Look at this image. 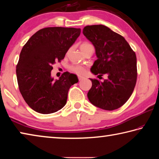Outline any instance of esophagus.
I'll use <instances>...</instances> for the list:
<instances>
[{
    "label": "esophagus",
    "mask_w": 159,
    "mask_h": 159,
    "mask_svg": "<svg viewBox=\"0 0 159 159\" xmlns=\"http://www.w3.org/2000/svg\"><path fill=\"white\" fill-rule=\"evenodd\" d=\"M78 79H79V80H83V79H84V77L81 76H78Z\"/></svg>",
    "instance_id": "esophagus-1"
}]
</instances>
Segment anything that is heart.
<instances>
[{"label": "heart", "instance_id": "1", "mask_svg": "<svg viewBox=\"0 0 159 159\" xmlns=\"http://www.w3.org/2000/svg\"><path fill=\"white\" fill-rule=\"evenodd\" d=\"M90 46H92V45L89 43L84 42V43H83L81 45H80V50H81V51H83V50H85V48L90 47ZM69 69L70 71H73V72H74V73H76L78 74H81L85 72V68L80 65H71L69 67Z\"/></svg>", "mask_w": 159, "mask_h": 159}]
</instances>
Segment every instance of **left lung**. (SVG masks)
<instances>
[{
  "instance_id": "8db88e82",
  "label": "left lung",
  "mask_w": 159,
  "mask_h": 159,
  "mask_svg": "<svg viewBox=\"0 0 159 159\" xmlns=\"http://www.w3.org/2000/svg\"><path fill=\"white\" fill-rule=\"evenodd\" d=\"M84 36L95 48L98 60L90 69L93 74H107L103 82L91 79L88 98L93 105L112 111L122 107L130 98L137 81L135 52L120 34L106 26H86Z\"/></svg>"
}]
</instances>
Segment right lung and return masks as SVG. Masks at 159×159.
Instances as JSON below:
<instances>
[{
  "label": "right lung",
  "instance_id": "right-lung-1",
  "mask_svg": "<svg viewBox=\"0 0 159 159\" xmlns=\"http://www.w3.org/2000/svg\"><path fill=\"white\" fill-rule=\"evenodd\" d=\"M80 34V29L44 28L35 33L21 49L16 66L19 89L35 111L52 114L66 104L70 87L79 79L66 71L54 80L51 71L56 61L64 58Z\"/></svg>",
  "mask_w": 159,
  "mask_h": 159
}]
</instances>
